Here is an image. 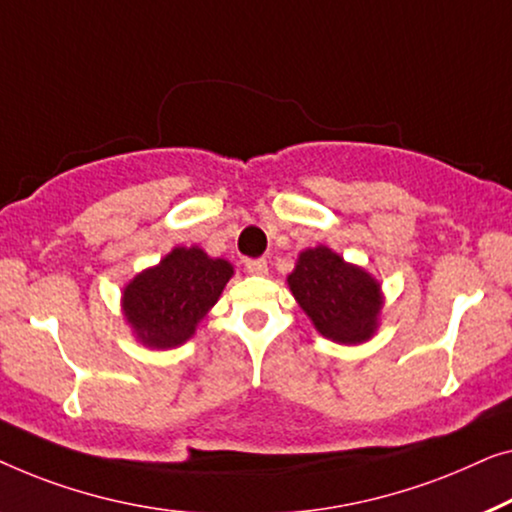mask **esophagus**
Instances as JSON below:
<instances>
[{
  "instance_id": "esophagus-1",
  "label": "esophagus",
  "mask_w": 512,
  "mask_h": 512,
  "mask_svg": "<svg viewBox=\"0 0 512 512\" xmlns=\"http://www.w3.org/2000/svg\"><path fill=\"white\" fill-rule=\"evenodd\" d=\"M246 271L250 276H266V273H269V266H266L264 259H248Z\"/></svg>"
}]
</instances>
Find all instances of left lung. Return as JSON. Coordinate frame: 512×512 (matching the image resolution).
<instances>
[{"label": "left lung", "instance_id": "left-lung-1", "mask_svg": "<svg viewBox=\"0 0 512 512\" xmlns=\"http://www.w3.org/2000/svg\"><path fill=\"white\" fill-rule=\"evenodd\" d=\"M287 285L325 338L357 345L376 334L383 308L380 283L331 248L304 250L287 276Z\"/></svg>", "mask_w": 512, "mask_h": 512}]
</instances>
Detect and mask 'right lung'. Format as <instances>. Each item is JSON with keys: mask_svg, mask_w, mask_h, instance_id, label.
I'll use <instances>...</instances> for the list:
<instances>
[{"mask_svg": "<svg viewBox=\"0 0 512 512\" xmlns=\"http://www.w3.org/2000/svg\"><path fill=\"white\" fill-rule=\"evenodd\" d=\"M232 276L227 259L178 246L129 280L122 290V315L146 348H176L197 331Z\"/></svg>", "mask_w": 512, "mask_h": 512, "instance_id": "1", "label": "right lung"}]
</instances>
